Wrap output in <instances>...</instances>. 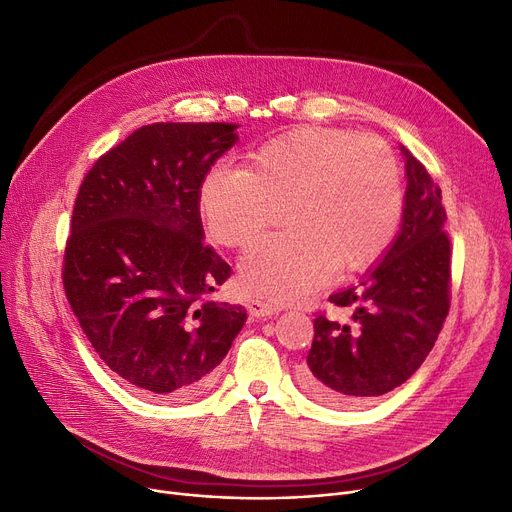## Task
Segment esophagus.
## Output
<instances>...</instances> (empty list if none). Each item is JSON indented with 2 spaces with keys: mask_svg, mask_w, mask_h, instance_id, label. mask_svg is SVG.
Returning <instances> with one entry per match:
<instances>
[{
  "mask_svg": "<svg viewBox=\"0 0 512 512\" xmlns=\"http://www.w3.org/2000/svg\"><path fill=\"white\" fill-rule=\"evenodd\" d=\"M247 311H249V315H251L253 319H265V317H272V315H276L280 309H278L276 305L265 303V301L251 299V301L247 303Z\"/></svg>",
  "mask_w": 512,
  "mask_h": 512,
  "instance_id": "1",
  "label": "esophagus"
}]
</instances>
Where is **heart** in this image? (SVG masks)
<instances>
[{"label":"heart","mask_w":512,"mask_h":512,"mask_svg":"<svg viewBox=\"0 0 512 512\" xmlns=\"http://www.w3.org/2000/svg\"><path fill=\"white\" fill-rule=\"evenodd\" d=\"M282 209L286 234L265 238L240 261V284L270 301H294L369 270L396 238L402 174L394 151L344 128L301 126L242 159L213 166L199 186V215L224 247H249Z\"/></svg>","instance_id":"heart-1"}]
</instances>
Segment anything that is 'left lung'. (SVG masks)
<instances>
[{
    "label": "left lung",
    "mask_w": 512,
    "mask_h": 512,
    "mask_svg": "<svg viewBox=\"0 0 512 512\" xmlns=\"http://www.w3.org/2000/svg\"><path fill=\"white\" fill-rule=\"evenodd\" d=\"M407 197L386 257L359 286L330 297L348 319H313L303 388L332 407L359 405L405 384L432 351L450 309V238L440 186L402 147Z\"/></svg>",
    "instance_id": "obj_1"
}]
</instances>
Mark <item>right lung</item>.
Listing matches in <instances>:
<instances>
[{
    "mask_svg": "<svg viewBox=\"0 0 512 512\" xmlns=\"http://www.w3.org/2000/svg\"><path fill=\"white\" fill-rule=\"evenodd\" d=\"M236 124L155 122L103 153L74 201L62 282L99 359L143 396L205 392L247 321L209 299L230 265L203 242L199 186Z\"/></svg>",
    "mask_w": 512,
    "mask_h": 512,
    "instance_id": "add662e5",
    "label": "right lung"
}]
</instances>
